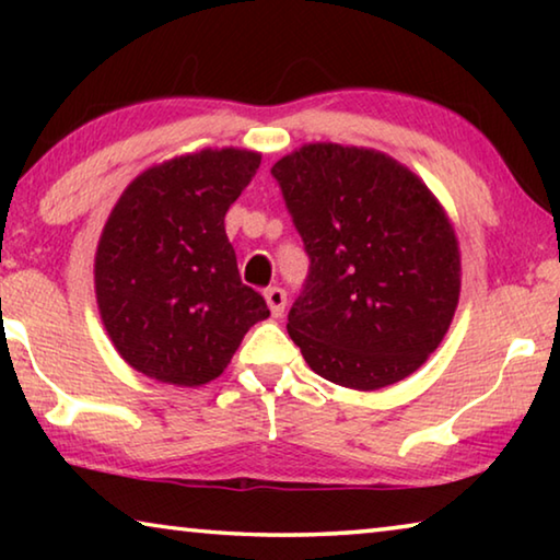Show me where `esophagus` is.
<instances>
[{
  "mask_svg": "<svg viewBox=\"0 0 560 560\" xmlns=\"http://www.w3.org/2000/svg\"><path fill=\"white\" fill-rule=\"evenodd\" d=\"M264 299H267L269 303V311L271 316H281L283 308H287V291H283L281 287H269L267 291H264Z\"/></svg>",
  "mask_w": 560,
  "mask_h": 560,
  "instance_id": "obj_1",
  "label": "esophagus"
}]
</instances>
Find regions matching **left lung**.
Instances as JSON below:
<instances>
[{"instance_id": "8db88e82", "label": "left lung", "mask_w": 560, "mask_h": 560, "mask_svg": "<svg viewBox=\"0 0 560 560\" xmlns=\"http://www.w3.org/2000/svg\"><path fill=\"white\" fill-rule=\"evenodd\" d=\"M308 254L289 336L326 381L377 390L442 343L459 249L422 179L377 150L303 145L271 167Z\"/></svg>"}]
</instances>
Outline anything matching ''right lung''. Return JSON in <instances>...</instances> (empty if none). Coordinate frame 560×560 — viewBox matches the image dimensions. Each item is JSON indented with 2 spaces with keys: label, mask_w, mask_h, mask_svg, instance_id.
I'll list each match as a JSON object with an SVG mask.
<instances>
[{
  "label": "right lung",
  "mask_w": 560,
  "mask_h": 560,
  "mask_svg": "<svg viewBox=\"0 0 560 560\" xmlns=\"http://www.w3.org/2000/svg\"><path fill=\"white\" fill-rule=\"evenodd\" d=\"M261 163L252 150H200L132 179L103 226L96 296L113 346L138 373L205 385L269 316L246 287L224 214Z\"/></svg>",
  "instance_id": "right-lung-1"
}]
</instances>
